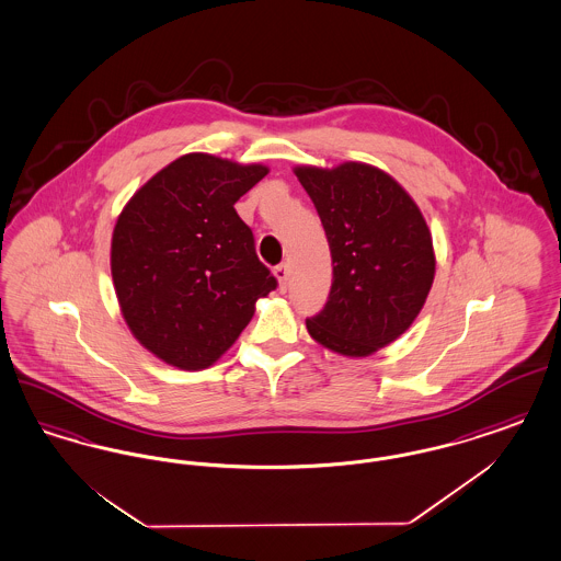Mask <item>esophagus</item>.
<instances>
[{
	"label": "esophagus",
	"instance_id": "esophagus-1",
	"mask_svg": "<svg viewBox=\"0 0 561 561\" xmlns=\"http://www.w3.org/2000/svg\"><path fill=\"white\" fill-rule=\"evenodd\" d=\"M273 275L277 277L279 290H286V282H288V265H277L273 268Z\"/></svg>",
	"mask_w": 561,
	"mask_h": 561
}]
</instances>
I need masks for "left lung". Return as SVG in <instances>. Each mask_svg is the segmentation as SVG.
<instances>
[{
    "label": "left lung",
    "mask_w": 561,
    "mask_h": 561,
    "mask_svg": "<svg viewBox=\"0 0 561 561\" xmlns=\"http://www.w3.org/2000/svg\"><path fill=\"white\" fill-rule=\"evenodd\" d=\"M325 229L334 279L311 339L345 357L396 343L425 307L435 277L427 220L410 193L364 161L294 165Z\"/></svg>",
    "instance_id": "8db88e82"
}]
</instances>
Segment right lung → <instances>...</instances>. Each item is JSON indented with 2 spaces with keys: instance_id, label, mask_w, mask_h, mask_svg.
Returning a JSON list of instances; mask_svg holds the SVG:
<instances>
[{
  "instance_id": "right-lung-1",
  "label": "right lung",
  "mask_w": 561,
  "mask_h": 561,
  "mask_svg": "<svg viewBox=\"0 0 561 561\" xmlns=\"http://www.w3.org/2000/svg\"><path fill=\"white\" fill-rule=\"evenodd\" d=\"M263 163L210 153L170 161L134 193L111 238V277L134 339L179 370L214 366L277 286L236 202Z\"/></svg>"
}]
</instances>
